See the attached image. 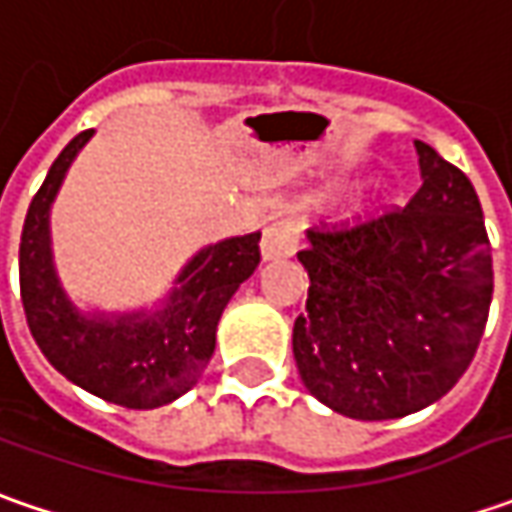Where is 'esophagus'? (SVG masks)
Returning <instances> with one entry per match:
<instances>
[{
  "label": "esophagus",
  "mask_w": 512,
  "mask_h": 512,
  "mask_svg": "<svg viewBox=\"0 0 512 512\" xmlns=\"http://www.w3.org/2000/svg\"><path fill=\"white\" fill-rule=\"evenodd\" d=\"M299 250V225L290 219H279L265 227L262 233V259L276 262V259H290Z\"/></svg>",
  "instance_id": "obj_1"
}]
</instances>
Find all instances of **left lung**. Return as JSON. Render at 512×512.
Returning <instances> with one entry per match:
<instances>
[{
    "mask_svg": "<svg viewBox=\"0 0 512 512\" xmlns=\"http://www.w3.org/2000/svg\"><path fill=\"white\" fill-rule=\"evenodd\" d=\"M422 187L404 210L313 233L299 253L307 313L293 325L299 376L347 419H402L439 402L470 367L493 299L479 196L416 142Z\"/></svg>",
    "mask_w": 512,
    "mask_h": 512,
    "instance_id": "left-lung-1",
    "label": "left lung"
}]
</instances>
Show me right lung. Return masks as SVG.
I'll use <instances>...</instances> for the list:
<instances>
[{"mask_svg":"<svg viewBox=\"0 0 512 512\" xmlns=\"http://www.w3.org/2000/svg\"><path fill=\"white\" fill-rule=\"evenodd\" d=\"M90 136L93 130L70 139L30 202L19 245L22 305L39 350L68 382L105 402L153 410L199 382L227 302L259 265L262 233L202 247L156 307L79 310L56 270L50 207Z\"/></svg>","mask_w":512,"mask_h":512,"instance_id":"1","label":"right lung"}]
</instances>
